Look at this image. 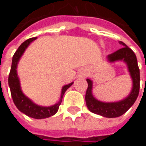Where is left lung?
I'll use <instances>...</instances> for the list:
<instances>
[{"instance_id":"8db88e82","label":"left lung","mask_w":146,"mask_h":146,"mask_svg":"<svg viewBox=\"0 0 146 146\" xmlns=\"http://www.w3.org/2000/svg\"><path fill=\"white\" fill-rule=\"evenodd\" d=\"M119 44L123 47L107 56L106 60L109 62H123L128 68L129 73L132 78V90L129 95L124 99L115 102H104L94 97L92 93L93 81L87 78L88 88L85 94V102L88 109L96 114L101 115L105 117H117L124 114L135 102L139 92V69L138 67L137 58L134 52L130 48L122 41Z\"/></svg>"}]
</instances>
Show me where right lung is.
<instances>
[{
    "mask_svg": "<svg viewBox=\"0 0 146 146\" xmlns=\"http://www.w3.org/2000/svg\"><path fill=\"white\" fill-rule=\"evenodd\" d=\"M36 39H37V37H35V38H30V39L25 40L23 43L21 44V45L18 47V49L16 50L15 54L13 55V57L11 71H10L9 77H8V84H9V87L11 90V95H12L13 100V102H14L15 106H17V108L21 112L24 113L25 115H27L32 118L42 119V118L51 117L57 112L59 106L61 105L64 93L73 84V82L64 85L62 88L60 101L57 103H56L55 105L50 106H39V105L35 104L33 101H31L28 96H26L23 93L21 85H20V80L17 76V64H18L20 58L23 55L25 50Z\"/></svg>",
    "mask_w": 146,
    "mask_h": 146,
    "instance_id": "1",
    "label": "right lung"
}]
</instances>
